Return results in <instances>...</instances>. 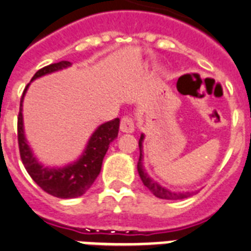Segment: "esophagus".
Returning a JSON list of instances; mask_svg holds the SVG:
<instances>
[{"instance_id": "esophagus-1", "label": "esophagus", "mask_w": 251, "mask_h": 251, "mask_svg": "<svg viewBox=\"0 0 251 251\" xmlns=\"http://www.w3.org/2000/svg\"><path fill=\"white\" fill-rule=\"evenodd\" d=\"M120 130L122 132H132L135 130V125H134V120L131 116H122L121 122H120Z\"/></svg>"}]
</instances>
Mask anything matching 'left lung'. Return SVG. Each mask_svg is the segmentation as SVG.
Masks as SVG:
<instances>
[{
	"instance_id": "obj_1",
	"label": "left lung",
	"mask_w": 251,
	"mask_h": 251,
	"mask_svg": "<svg viewBox=\"0 0 251 251\" xmlns=\"http://www.w3.org/2000/svg\"><path fill=\"white\" fill-rule=\"evenodd\" d=\"M143 140H144V135L142 134L140 139H139V149H140V155H139V162H138V172L139 176L142 178L143 184L148 187L149 190L153 193V195H155L157 198H161V199H167V201H178V199H185V198L190 197L193 193H174V191H170L167 189H165L163 186H161L159 184H157L155 181L151 180L148 176V174L145 172L144 167H143Z\"/></svg>"
}]
</instances>
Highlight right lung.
<instances>
[{
	"label": "right lung",
	"instance_id": "right-lung-1",
	"mask_svg": "<svg viewBox=\"0 0 251 251\" xmlns=\"http://www.w3.org/2000/svg\"><path fill=\"white\" fill-rule=\"evenodd\" d=\"M71 66L69 61H61L57 64H50L38 70L31 77V81L37 77H41L47 74L54 73L61 69ZM29 84L25 86L24 93L20 100V111L18 116V142L20 158L25 170L30 175V177L35 181V184L42 190L61 199L81 197L86 193L102 168L103 158L108 151L109 144L119 135L120 120L115 119L107 121L98 127L90 136L85 151L76 162L62 168H50L42 166L33 155L30 147L26 143L24 135V125H23V100L26 93Z\"/></svg>",
	"mask_w": 251,
	"mask_h": 251
}]
</instances>
